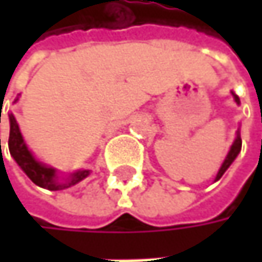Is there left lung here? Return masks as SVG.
<instances>
[{
    "label": "left lung",
    "mask_w": 262,
    "mask_h": 262,
    "mask_svg": "<svg viewBox=\"0 0 262 262\" xmlns=\"http://www.w3.org/2000/svg\"><path fill=\"white\" fill-rule=\"evenodd\" d=\"M232 95H234V98H235V101L239 104V98L236 97L235 94L232 92ZM241 151V136H239V130L236 132V138L235 141H234V144H232V147H231V150H229V153H228V156H226V159H225V162L222 164V167H220V170H219V173H217V176H215V181H219L223 174H225V171L231 167V164L235 161V158L238 156V153Z\"/></svg>",
    "instance_id": "obj_1"
}]
</instances>
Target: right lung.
Returning a JSON list of instances; mask_svg holds the SVG:
<instances>
[{"label":"right lung","instance_id":"add662e5","mask_svg":"<svg viewBox=\"0 0 262 262\" xmlns=\"http://www.w3.org/2000/svg\"><path fill=\"white\" fill-rule=\"evenodd\" d=\"M9 121H10V135H9V150H10V155L13 156L16 164L23 168V171L31 179V182L36 183L40 188H47L50 191H59V189L70 188V186L79 183L80 181H83L84 178L89 176V170H80V171H76V173H71L68 178L59 181L57 171L53 167H48V165L36 161L33 153L28 150V147L24 142V138L21 135L19 126H18L16 118L13 117V114H9Z\"/></svg>","mask_w":262,"mask_h":262}]
</instances>
